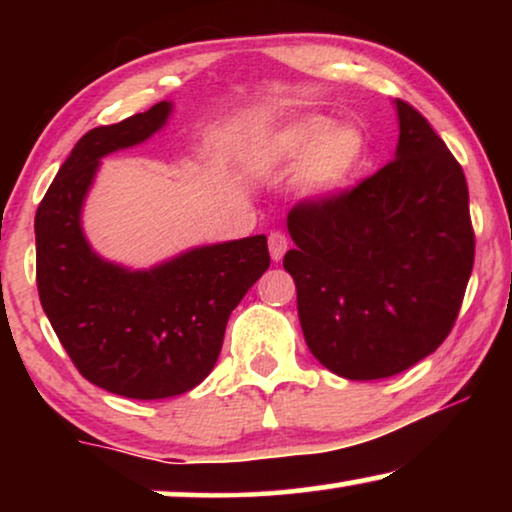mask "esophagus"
<instances>
[{"instance_id":"1","label":"esophagus","mask_w":512,"mask_h":512,"mask_svg":"<svg viewBox=\"0 0 512 512\" xmlns=\"http://www.w3.org/2000/svg\"><path fill=\"white\" fill-rule=\"evenodd\" d=\"M268 247H270L272 261L279 263L284 258L286 251H289V240H286L284 233H279V230H275V233L268 235Z\"/></svg>"}]
</instances>
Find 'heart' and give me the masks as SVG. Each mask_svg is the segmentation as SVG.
<instances>
[{
	"mask_svg": "<svg viewBox=\"0 0 512 512\" xmlns=\"http://www.w3.org/2000/svg\"><path fill=\"white\" fill-rule=\"evenodd\" d=\"M305 158L300 184L310 195L331 198L347 191L368 163L370 144L356 125H335L328 116L310 114L272 132L256 149L265 165L296 163Z\"/></svg>",
	"mask_w": 512,
	"mask_h": 512,
	"instance_id": "obj_1",
	"label": "heart"
}]
</instances>
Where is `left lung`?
Instances as JSON below:
<instances>
[{"instance_id":"1","label":"left lung","mask_w":512,"mask_h":512,"mask_svg":"<svg viewBox=\"0 0 512 512\" xmlns=\"http://www.w3.org/2000/svg\"><path fill=\"white\" fill-rule=\"evenodd\" d=\"M396 158L352 191L289 212L284 268L321 366L382 380L450 335L475 258L468 186L429 121L396 100Z\"/></svg>"}]
</instances>
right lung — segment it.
Masks as SVG:
<instances>
[{
	"mask_svg": "<svg viewBox=\"0 0 512 512\" xmlns=\"http://www.w3.org/2000/svg\"><path fill=\"white\" fill-rule=\"evenodd\" d=\"M172 114L153 104L83 135L34 216L37 289L48 321L88 382L153 401L191 391L219 359L230 312L268 270V237L207 244L149 270L104 261L81 228L100 158L142 144Z\"/></svg>",
	"mask_w": 512,
	"mask_h": 512,
	"instance_id": "obj_1",
	"label": "right lung"
}]
</instances>
